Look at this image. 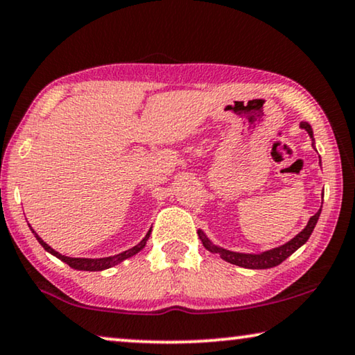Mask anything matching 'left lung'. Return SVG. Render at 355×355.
I'll use <instances>...</instances> for the list:
<instances>
[{"label":"left lung","instance_id":"left-lung-1","mask_svg":"<svg viewBox=\"0 0 355 355\" xmlns=\"http://www.w3.org/2000/svg\"><path fill=\"white\" fill-rule=\"evenodd\" d=\"M300 128L301 130L307 131V135H309L312 139V147L315 148L314 132H312V128L309 123L302 121V123H300ZM322 197H323V193H322ZM320 213H322V207L309 220H307L306 227L302 229L300 234L295 235V237H293L290 241L277 246V248L261 251V253H237V251L225 250V248H223V246L214 245L213 241L209 240L207 235H205L202 229H198L197 234H198L200 240H202L205 248H207L208 251H211V253H214V254H219L220 258H223L224 261H227V263H230V264L245 267V269H270V267H275V266L284 263L288 256H291L297 248H301V246L304 245L307 240H309L312 230H314L317 220H318V218H320Z\"/></svg>","mask_w":355,"mask_h":355}]
</instances>
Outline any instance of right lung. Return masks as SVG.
<instances>
[{
	"mask_svg": "<svg viewBox=\"0 0 355 355\" xmlns=\"http://www.w3.org/2000/svg\"><path fill=\"white\" fill-rule=\"evenodd\" d=\"M32 232L35 234V237H37V240L40 241V245L43 246V248L48 251V253H51L53 256H55V258H59L60 261H64L65 264H69L71 269H76V270H89V272H96V270H105V269H110V267H114L116 264L123 263V261L131 258V256H135L136 253H139V251L146 246L148 237H150V232L152 230H148L146 237H144L139 243H137L136 246H132V248L123 251V253L120 254H115V256H107V258H96V259H91V258H70V256H64L60 254L59 251H55L51 248V246L46 243L44 240H41L40 235L35 232V230L32 229Z\"/></svg>",
	"mask_w": 355,
	"mask_h": 355,
	"instance_id": "1",
	"label": "right lung"
}]
</instances>
